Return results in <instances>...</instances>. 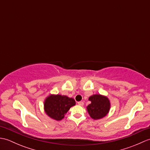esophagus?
I'll return each instance as SVG.
<instances>
[{
  "label": "esophagus",
  "mask_w": 150,
  "mask_h": 150,
  "mask_svg": "<svg viewBox=\"0 0 150 150\" xmlns=\"http://www.w3.org/2000/svg\"><path fill=\"white\" fill-rule=\"evenodd\" d=\"M78 104L79 106H83L84 105V103L82 101H80V102H78Z\"/></svg>",
  "instance_id": "obj_1"
}]
</instances>
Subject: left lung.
<instances>
[{
    "label": "left lung",
    "mask_w": 150,
    "mask_h": 150,
    "mask_svg": "<svg viewBox=\"0 0 150 150\" xmlns=\"http://www.w3.org/2000/svg\"><path fill=\"white\" fill-rule=\"evenodd\" d=\"M91 104L86 107L90 116L94 120L103 119L109 113L110 101L106 96L100 94L93 95L89 97Z\"/></svg>",
    "instance_id": "8db88e82"
}]
</instances>
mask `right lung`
<instances>
[{
    "label": "right lung",
    "mask_w": 150,
    "mask_h": 150,
    "mask_svg": "<svg viewBox=\"0 0 150 150\" xmlns=\"http://www.w3.org/2000/svg\"><path fill=\"white\" fill-rule=\"evenodd\" d=\"M73 98L66 95H50L44 100V110L47 115L55 120H61L70 108L75 106Z\"/></svg>",
    "instance_id": "right-lung-1"
}]
</instances>
